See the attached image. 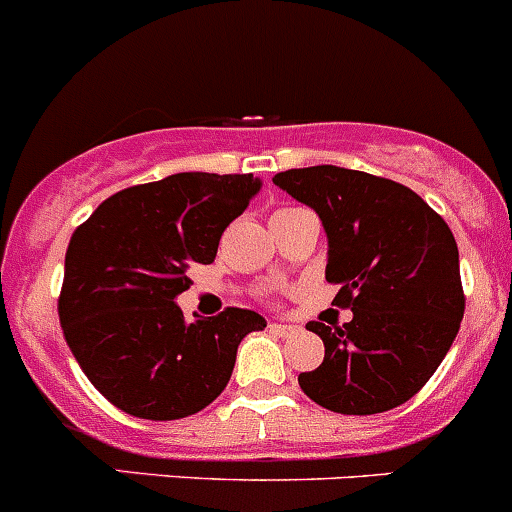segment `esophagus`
Instances as JSON below:
<instances>
[{
	"instance_id": "esophagus-1",
	"label": "esophagus",
	"mask_w": 512,
	"mask_h": 512,
	"mask_svg": "<svg viewBox=\"0 0 512 512\" xmlns=\"http://www.w3.org/2000/svg\"><path fill=\"white\" fill-rule=\"evenodd\" d=\"M270 331L278 333V336H295L298 333V326H290V323H270Z\"/></svg>"
}]
</instances>
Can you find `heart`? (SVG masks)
<instances>
[{
    "mask_svg": "<svg viewBox=\"0 0 512 512\" xmlns=\"http://www.w3.org/2000/svg\"><path fill=\"white\" fill-rule=\"evenodd\" d=\"M280 212H288V209H280Z\"/></svg>",
    "mask_w": 512,
    "mask_h": 512,
    "instance_id": "b5f03b06",
    "label": "heart"
}]
</instances>
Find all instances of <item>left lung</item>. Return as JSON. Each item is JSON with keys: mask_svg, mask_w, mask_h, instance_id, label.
Masks as SVG:
<instances>
[{"mask_svg": "<svg viewBox=\"0 0 512 512\" xmlns=\"http://www.w3.org/2000/svg\"><path fill=\"white\" fill-rule=\"evenodd\" d=\"M272 184L313 209L326 229V280L351 308L343 326L310 321L323 364L298 376L315 404L338 414H379L412 399L450 351L465 295L450 227L419 194L391 179L308 166Z\"/></svg>", "mask_w": 512, "mask_h": 512, "instance_id": "left-lung-1", "label": "left lung"}]
</instances>
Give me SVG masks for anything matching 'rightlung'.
I'll return each mask as SVG.
<instances>
[{
  "label": "right lung",
  "instance_id": "1",
  "mask_svg": "<svg viewBox=\"0 0 512 512\" xmlns=\"http://www.w3.org/2000/svg\"><path fill=\"white\" fill-rule=\"evenodd\" d=\"M260 176L184 171L105 199L65 252L57 313L70 351L105 399L138 419L189 417L224 391L242 338L267 321L247 308L186 321L189 267L217 257L222 232Z\"/></svg>",
  "mask_w": 512,
  "mask_h": 512
}]
</instances>
